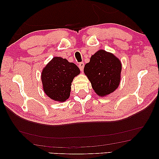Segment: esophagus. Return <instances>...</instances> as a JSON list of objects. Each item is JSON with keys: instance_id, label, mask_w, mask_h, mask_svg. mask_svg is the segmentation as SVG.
Masks as SVG:
<instances>
[{"instance_id": "34e87169", "label": "esophagus", "mask_w": 159, "mask_h": 159, "mask_svg": "<svg viewBox=\"0 0 159 159\" xmlns=\"http://www.w3.org/2000/svg\"><path fill=\"white\" fill-rule=\"evenodd\" d=\"M84 63L83 62H80V64H79V68H80V71H83V70H84Z\"/></svg>"}]
</instances>
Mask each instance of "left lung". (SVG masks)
Listing matches in <instances>:
<instances>
[{
    "label": "left lung",
    "instance_id": "8db88e82",
    "mask_svg": "<svg viewBox=\"0 0 159 159\" xmlns=\"http://www.w3.org/2000/svg\"><path fill=\"white\" fill-rule=\"evenodd\" d=\"M121 71L120 61L103 50H100L91 56L90 62L84 68V72L93 90L100 96H106L118 88Z\"/></svg>",
    "mask_w": 159,
    "mask_h": 159
}]
</instances>
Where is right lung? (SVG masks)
Instances as JSON below:
<instances>
[{
    "mask_svg": "<svg viewBox=\"0 0 159 159\" xmlns=\"http://www.w3.org/2000/svg\"><path fill=\"white\" fill-rule=\"evenodd\" d=\"M80 71L74 63L65 58L54 57L43 69L41 75L43 90L56 101H66L70 95L71 82Z\"/></svg>",
    "mask_w": 159,
    "mask_h": 159,
    "instance_id": "obj_1",
    "label": "right lung"
}]
</instances>
